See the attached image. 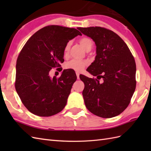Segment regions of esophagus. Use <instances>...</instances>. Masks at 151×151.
<instances>
[{"label": "esophagus", "instance_id": "34e87169", "mask_svg": "<svg viewBox=\"0 0 151 151\" xmlns=\"http://www.w3.org/2000/svg\"><path fill=\"white\" fill-rule=\"evenodd\" d=\"M76 77H77V79H80V77H79V75H80V74H79V73H76Z\"/></svg>", "mask_w": 151, "mask_h": 151}]
</instances>
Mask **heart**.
Listing matches in <instances>:
<instances>
[{
    "instance_id": "obj_1",
    "label": "heart",
    "mask_w": 151,
    "mask_h": 151,
    "mask_svg": "<svg viewBox=\"0 0 151 151\" xmlns=\"http://www.w3.org/2000/svg\"><path fill=\"white\" fill-rule=\"evenodd\" d=\"M82 47L84 48L86 50H88L89 49H91L93 47L92 41L88 37H82L79 41ZM70 47V42H68L64 48V53L67 54L68 53ZM87 65V62L84 61H80L77 60H72L69 62H67L65 64V68L66 69H70L74 70V71H81V70Z\"/></svg>"
}]
</instances>
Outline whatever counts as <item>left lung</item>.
Masks as SVG:
<instances>
[{"label": "left lung", "instance_id": "8db88e82", "mask_svg": "<svg viewBox=\"0 0 151 151\" xmlns=\"http://www.w3.org/2000/svg\"><path fill=\"white\" fill-rule=\"evenodd\" d=\"M78 30L93 40L97 54L87 71L97 79L80 76L85 86L82 95L86 106L99 117L117 116L129 106L136 89V66L132 54L113 31L99 27Z\"/></svg>", "mask_w": 151, "mask_h": 151}]
</instances>
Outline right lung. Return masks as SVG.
<instances>
[{
    "label": "right lung",
    "instance_id": "1",
    "mask_svg": "<svg viewBox=\"0 0 151 151\" xmlns=\"http://www.w3.org/2000/svg\"><path fill=\"white\" fill-rule=\"evenodd\" d=\"M78 35L82 34L75 28L50 25L36 32L22 49L16 64L15 86L22 104L31 113L52 116L65 106L76 80L75 73L63 70L59 78L49 75L53 67H61L64 48Z\"/></svg>",
    "mask_w": 151,
    "mask_h": 151
}]
</instances>
